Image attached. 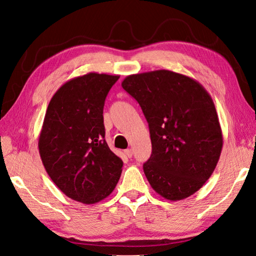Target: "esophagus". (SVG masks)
<instances>
[{
	"label": "esophagus",
	"instance_id": "1",
	"mask_svg": "<svg viewBox=\"0 0 256 256\" xmlns=\"http://www.w3.org/2000/svg\"><path fill=\"white\" fill-rule=\"evenodd\" d=\"M125 152V154H126V157H128V158H131L132 156H133V151H132V149H126L124 151Z\"/></svg>",
	"mask_w": 256,
	"mask_h": 256
}]
</instances>
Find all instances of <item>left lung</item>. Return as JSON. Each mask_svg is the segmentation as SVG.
<instances>
[{"label":"left lung","mask_w":256,"mask_h":256,"mask_svg":"<svg viewBox=\"0 0 256 256\" xmlns=\"http://www.w3.org/2000/svg\"><path fill=\"white\" fill-rule=\"evenodd\" d=\"M122 86L149 124L152 152L144 170L151 188L170 201L190 196L209 180L222 149L209 92L196 80L170 70L128 76Z\"/></svg>","instance_id":"1"}]
</instances>
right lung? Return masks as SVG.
I'll use <instances>...</instances> for the list:
<instances>
[{"label":"right lung","mask_w":256,"mask_h":256,"mask_svg":"<svg viewBox=\"0 0 256 256\" xmlns=\"http://www.w3.org/2000/svg\"><path fill=\"white\" fill-rule=\"evenodd\" d=\"M120 76L90 72L66 81L47 107L38 149L47 174L72 200L94 204L114 190L123 162L105 140L104 105Z\"/></svg>","instance_id":"1"}]
</instances>
